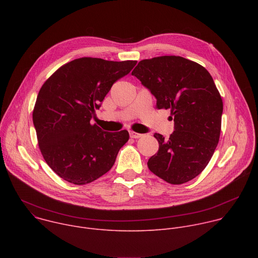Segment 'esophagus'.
<instances>
[{
  "instance_id": "obj_1",
  "label": "esophagus",
  "mask_w": 258,
  "mask_h": 258,
  "mask_svg": "<svg viewBox=\"0 0 258 258\" xmlns=\"http://www.w3.org/2000/svg\"><path fill=\"white\" fill-rule=\"evenodd\" d=\"M130 137H131L132 139H139V138L142 137V135H141V134H138V133H136V132H130Z\"/></svg>"
}]
</instances>
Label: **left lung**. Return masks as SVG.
<instances>
[{"instance_id":"left-lung-1","label":"left lung","mask_w":258,"mask_h":258,"mask_svg":"<svg viewBox=\"0 0 258 258\" xmlns=\"http://www.w3.org/2000/svg\"><path fill=\"white\" fill-rule=\"evenodd\" d=\"M132 75L150 91L158 109H170L174 131L168 140L160 134L158 152L149 169L173 185L187 182L206 167L217 146L223 100L210 73L179 56H162L138 63Z\"/></svg>"}]
</instances>
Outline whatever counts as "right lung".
I'll list each match as a JSON object with an SVG mask.
<instances>
[{
	"label": "right lung",
	"instance_id": "right-lung-1",
	"mask_svg": "<svg viewBox=\"0 0 258 258\" xmlns=\"http://www.w3.org/2000/svg\"><path fill=\"white\" fill-rule=\"evenodd\" d=\"M136 64L84 57L60 67L41 88L33 125L46 162L61 178L85 185L113 166L128 132H104L91 119L112 85Z\"/></svg>",
	"mask_w": 258,
	"mask_h": 258
}]
</instances>
